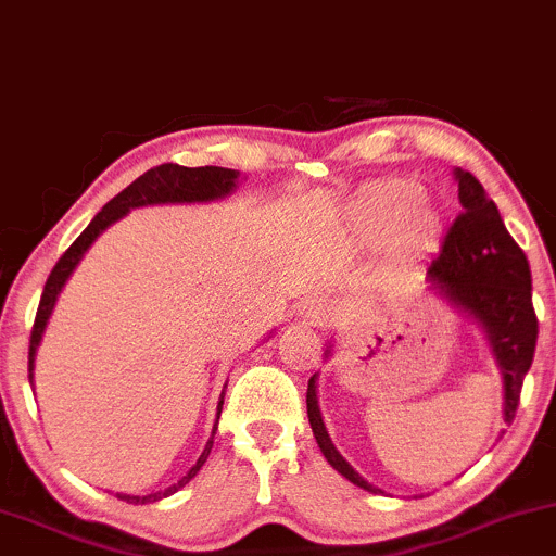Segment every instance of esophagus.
Segmentation results:
<instances>
[{
	"mask_svg": "<svg viewBox=\"0 0 556 556\" xmlns=\"http://www.w3.org/2000/svg\"><path fill=\"white\" fill-rule=\"evenodd\" d=\"M300 318L311 326H326L333 318V307L326 298H311L300 307Z\"/></svg>",
	"mask_w": 556,
	"mask_h": 556,
	"instance_id": "obj_1",
	"label": "esophagus"
}]
</instances>
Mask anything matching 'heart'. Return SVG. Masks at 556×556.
I'll use <instances>...</instances> for the list:
<instances>
[{"mask_svg":"<svg viewBox=\"0 0 556 556\" xmlns=\"http://www.w3.org/2000/svg\"><path fill=\"white\" fill-rule=\"evenodd\" d=\"M422 186L406 178H388L367 186L352 210V230L359 243L380 245L396 231L399 258H409L430 240L438 217L427 206Z\"/></svg>","mask_w":556,"mask_h":556,"instance_id":"heart-1","label":"heart"}]
</instances>
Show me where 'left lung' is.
Listing matches in <instances>:
<instances>
[{
  "label": "left lung",
  "instance_id": "8db88e82",
  "mask_svg": "<svg viewBox=\"0 0 556 556\" xmlns=\"http://www.w3.org/2000/svg\"><path fill=\"white\" fill-rule=\"evenodd\" d=\"M453 178L458 184L460 212L447 227L440 251L427 264V290L456 307L460 316L471 318L484 333L494 365L503 376V422L510 425L539 337V320L531 303V266L507 232L497 204L486 197L484 186L460 168L453 170ZM324 354L329 359L333 344L326 346ZM305 401L313 438L324 458L359 490L383 492L359 477L333 445L318 406V372L307 380Z\"/></svg>",
  "mask_w": 556,
  "mask_h": 556
}]
</instances>
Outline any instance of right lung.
Wrapping results in <instances>:
<instances>
[{
    "label": "right lung",
    "mask_w": 556,
    "mask_h": 556,
    "mask_svg": "<svg viewBox=\"0 0 556 556\" xmlns=\"http://www.w3.org/2000/svg\"><path fill=\"white\" fill-rule=\"evenodd\" d=\"M238 178H240L238 170L217 168V165H204V168H184V165L165 163V165H157V168L147 170L144 176H139L134 184L126 186L118 197H113L111 202L105 204L103 210L96 214V217H92V223L85 227L83 236H79L75 243L66 249L64 256L56 261V266H53L49 279H46L41 303H38V313H36V324H33V331H30V352H28L30 386H33V370H36V352H38V346H41V339L46 333V326H49L53 307H56V300H59V295H62L64 285L70 282L72 271L77 269V264L83 261V256L90 251V245L96 243L98 238L103 236V232L109 230L113 223H118V219L126 217L131 210H139V206L206 204V202H217V199L230 197V193L238 189ZM225 388H227V383H225ZM223 399H225V391H223V396H219V404H217V422H219V412H223ZM217 422H214V427H212V434H210V440H206L202 456H199V460L191 466L189 473H186V477H180L176 484H170L168 490H160L152 494L116 492V497L124 500V503H129V505H147V503H157V500L176 494L180 486H186L193 477H197L199 469L206 464V458H210L214 432H217Z\"/></svg>",
    "instance_id": "right-lung-1"
}]
</instances>
